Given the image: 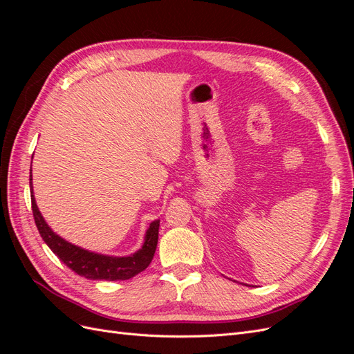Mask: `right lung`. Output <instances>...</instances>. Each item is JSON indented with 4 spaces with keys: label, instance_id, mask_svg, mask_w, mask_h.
Returning <instances> with one entry per match:
<instances>
[{
    "label": "right lung",
    "instance_id": "1",
    "mask_svg": "<svg viewBox=\"0 0 354 354\" xmlns=\"http://www.w3.org/2000/svg\"><path fill=\"white\" fill-rule=\"evenodd\" d=\"M32 171V169H30ZM32 176L29 177V186L32 187ZM32 212L41 238L50 246V250L55 252L59 259L65 263L71 270L77 274L84 276L85 279L93 281H127L131 279L136 274L142 273L146 267L151 264L156 245H158V233H159V220L151 223L142 250L130 257H109L102 254H94L87 250H82L80 246H75L65 239H62L59 234L53 232L48 224L42 218L41 212L37 207L34 194H30Z\"/></svg>",
    "mask_w": 354,
    "mask_h": 354
}]
</instances>
